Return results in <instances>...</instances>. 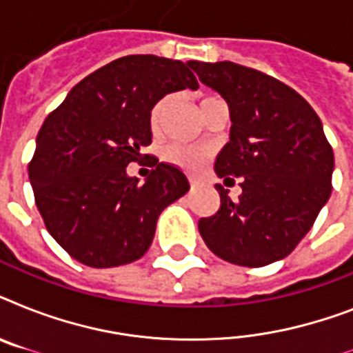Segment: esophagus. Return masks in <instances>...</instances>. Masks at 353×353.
Returning <instances> with one entry per match:
<instances>
[{
  "label": "esophagus",
  "instance_id": "1",
  "mask_svg": "<svg viewBox=\"0 0 353 353\" xmlns=\"http://www.w3.org/2000/svg\"><path fill=\"white\" fill-rule=\"evenodd\" d=\"M188 181H190V185H192V187H198V185H199V177L190 176V177H188Z\"/></svg>",
  "mask_w": 353,
  "mask_h": 353
}]
</instances>
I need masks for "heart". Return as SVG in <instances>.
<instances>
[{"mask_svg": "<svg viewBox=\"0 0 353 353\" xmlns=\"http://www.w3.org/2000/svg\"><path fill=\"white\" fill-rule=\"evenodd\" d=\"M168 102H170V97H165V99H161L152 108V113H150V128L154 132H159L166 108H168ZM163 157L166 161L174 163V165L181 166L185 170H199L209 161L210 152L207 148H203V146H179V144H172V146H166L165 152H163Z\"/></svg>", "mask_w": 353, "mask_h": 353, "instance_id": "1", "label": "heart"}]
</instances>
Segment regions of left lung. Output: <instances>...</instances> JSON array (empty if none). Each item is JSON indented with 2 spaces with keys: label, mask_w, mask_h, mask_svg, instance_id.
<instances>
[{
  "label": "left lung",
  "mask_w": 353,
  "mask_h": 353,
  "mask_svg": "<svg viewBox=\"0 0 353 353\" xmlns=\"http://www.w3.org/2000/svg\"><path fill=\"white\" fill-rule=\"evenodd\" d=\"M199 80L231 112V141L214 163L225 181L240 177L241 194L216 185L220 209L201 218L199 234L221 260L262 268L290 254L332 194L334 150L323 122L295 90L234 62H196Z\"/></svg>",
  "instance_id": "8db88e82"
}]
</instances>
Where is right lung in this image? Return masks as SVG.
<instances>
[{
    "label": "right lung",
    "instance_id": "1",
    "mask_svg": "<svg viewBox=\"0 0 353 353\" xmlns=\"http://www.w3.org/2000/svg\"><path fill=\"white\" fill-rule=\"evenodd\" d=\"M194 60L132 54L69 91L36 137L29 179L51 236L90 268L135 262L157 218L190 188L177 166L154 163L146 181L126 174L152 143L150 113L168 93L198 90Z\"/></svg>",
    "mask_w": 353,
    "mask_h": 353
}]
</instances>
